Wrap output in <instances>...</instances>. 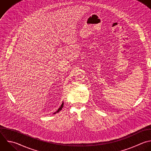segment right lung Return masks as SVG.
I'll return each mask as SVG.
<instances>
[{
    "instance_id": "obj_1",
    "label": "right lung",
    "mask_w": 151,
    "mask_h": 151,
    "mask_svg": "<svg viewBox=\"0 0 151 151\" xmlns=\"http://www.w3.org/2000/svg\"><path fill=\"white\" fill-rule=\"evenodd\" d=\"M63 106H64V102L63 101V103H62V104L61 105V106L60 107V108H58V109L57 110V111H55V113H54L53 114H55V113H58V112H59L61 109H62V108L63 107Z\"/></svg>"
}]
</instances>
